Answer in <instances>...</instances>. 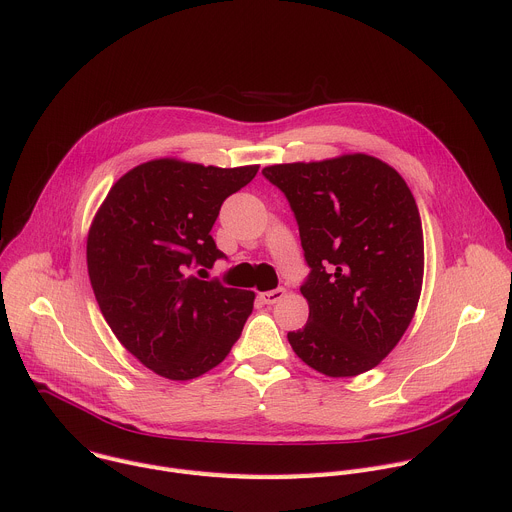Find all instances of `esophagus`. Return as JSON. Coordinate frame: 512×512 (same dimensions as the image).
Listing matches in <instances>:
<instances>
[{
    "label": "esophagus",
    "instance_id": "obj_1",
    "mask_svg": "<svg viewBox=\"0 0 512 512\" xmlns=\"http://www.w3.org/2000/svg\"><path fill=\"white\" fill-rule=\"evenodd\" d=\"M284 296H286V290L284 288H277V290H269V292L259 294V300L263 304H275V302H280Z\"/></svg>",
    "mask_w": 512,
    "mask_h": 512
}]
</instances>
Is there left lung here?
I'll use <instances>...</instances> for the list:
<instances>
[{
	"mask_svg": "<svg viewBox=\"0 0 512 512\" xmlns=\"http://www.w3.org/2000/svg\"><path fill=\"white\" fill-rule=\"evenodd\" d=\"M298 220L310 275L294 353L329 378L376 367L402 339L423 290L425 241L412 192L378 157L269 165Z\"/></svg>",
	"mask_w": 512,
	"mask_h": 512,
	"instance_id": "obj_1",
	"label": "left lung"
}]
</instances>
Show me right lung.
<instances>
[{
  "mask_svg": "<svg viewBox=\"0 0 512 512\" xmlns=\"http://www.w3.org/2000/svg\"><path fill=\"white\" fill-rule=\"evenodd\" d=\"M257 171L153 159L124 173L91 220L87 271L98 306L126 351L161 378H200L243 333L255 292L202 273L224 257L210 235L222 202Z\"/></svg>",
  "mask_w": 512,
  "mask_h": 512,
  "instance_id": "add662e5",
  "label": "right lung"
}]
</instances>
